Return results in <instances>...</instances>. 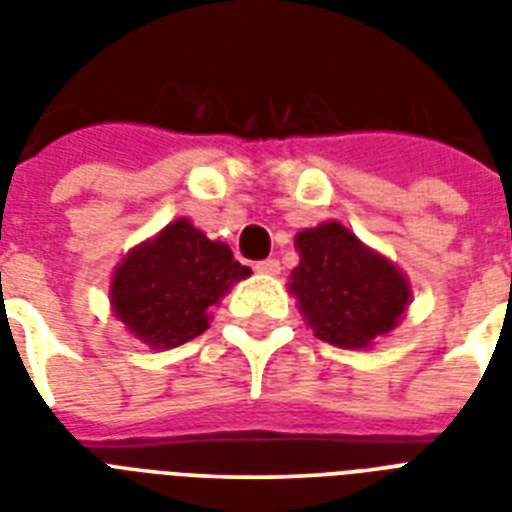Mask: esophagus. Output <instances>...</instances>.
<instances>
[{"label": "esophagus", "mask_w": 512, "mask_h": 512, "mask_svg": "<svg viewBox=\"0 0 512 512\" xmlns=\"http://www.w3.org/2000/svg\"><path fill=\"white\" fill-rule=\"evenodd\" d=\"M255 271L273 276V273L281 271V265H279V260H276V257H268V260H260V263H255Z\"/></svg>", "instance_id": "esophagus-1"}]
</instances>
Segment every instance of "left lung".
Here are the masks:
<instances>
[{
    "label": "left lung",
    "mask_w": 512,
    "mask_h": 512,
    "mask_svg": "<svg viewBox=\"0 0 512 512\" xmlns=\"http://www.w3.org/2000/svg\"><path fill=\"white\" fill-rule=\"evenodd\" d=\"M300 265L289 287L313 335L337 348H366L396 327L409 303V284L396 265L342 228L324 223L297 233Z\"/></svg>",
    "instance_id": "obj_1"
}]
</instances>
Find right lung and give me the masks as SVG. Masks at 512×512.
I'll use <instances>...</instances> for the list:
<instances>
[{
	"label": "right lung",
	"instance_id": "1",
	"mask_svg": "<svg viewBox=\"0 0 512 512\" xmlns=\"http://www.w3.org/2000/svg\"><path fill=\"white\" fill-rule=\"evenodd\" d=\"M249 268L191 220H175L154 241L132 249L111 284L114 313L151 348H177L209 327V305Z\"/></svg>",
	"mask_w": 512,
	"mask_h": 512
}]
</instances>
